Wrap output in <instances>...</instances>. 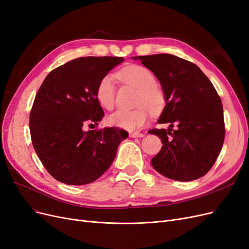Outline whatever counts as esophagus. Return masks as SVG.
I'll return each instance as SVG.
<instances>
[{
  "label": "esophagus",
  "instance_id": "34e87169",
  "mask_svg": "<svg viewBox=\"0 0 249 249\" xmlns=\"http://www.w3.org/2000/svg\"><path fill=\"white\" fill-rule=\"evenodd\" d=\"M144 134L143 133H139V132H134V133H130V137L131 138H138V137H143Z\"/></svg>",
  "mask_w": 249,
  "mask_h": 249
}]
</instances>
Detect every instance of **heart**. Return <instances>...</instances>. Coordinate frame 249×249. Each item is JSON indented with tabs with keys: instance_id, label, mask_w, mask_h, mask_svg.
<instances>
[{
	"instance_id": "b5f03b06",
	"label": "heart",
	"mask_w": 249,
	"mask_h": 249,
	"mask_svg": "<svg viewBox=\"0 0 249 249\" xmlns=\"http://www.w3.org/2000/svg\"><path fill=\"white\" fill-rule=\"evenodd\" d=\"M119 79L126 84L139 90L136 106L133 110H118L108 117L112 126L126 131L137 130L144 124L149 115L159 114L166 106V96L163 89L156 85V77L147 67L131 64L118 71ZM95 97L102 106L111 110L115 103V83L111 74H105L101 78L95 88Z\"/></svg>"
}]
</instances>
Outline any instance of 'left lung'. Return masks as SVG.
I'll use <instances>...</instances> for the list:
<instances>
[{
	"label": "left lung",
	"mask_w": 249,
	"mask_h": 249,
	"mask_svg": "<svg viewBox=\"0 0 249 249\" xmlns=\"http://www.w3.org/2000/svg\"><path fill=\"white\" fill-rule=\"evenodd\" d=\"M141 63L160 81L166 106L158 120L166 129L148 132L163 146L150 161L168 178L189 182L213 167L223 145V107L215 87L197 65L170 54L139 56ZM177 123L178 129L172 126Z\"/></svg>",
	"instance_id": "1"
}]
</instances>
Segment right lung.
<instances>
[{
  "instance_id": "obj_1",
  "label": "right lung",
  "mask_w": 249,
  "mask_h": 249,
  "mask_svg": "<svg viewBox=\"0 0 249 249\" xmlns=\"http://www.w3.org/2000/svg\"><path fill=\"white\" fill-rule=\"evenodd\" d=\"M124 61L123 57H81L53 70L30 111L32 144L44 168L66 185L94 182L114 161L127 137L116 126L83 131L104 117L95 97L97 83Z\"/></svg>"
}]
</instances>
